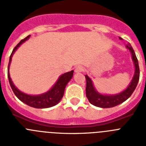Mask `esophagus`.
<instances>
[{
    "label": "esophagus",
    "instance_id": "34e87169",
    "mask_svg": "<svg viewBox=\"0 0 146 146\" xmlns=\"http://www.w3.org/2000/svg\"><path fill=\"white\" fill-rule=\"evenodd\" d=\"M83 69H83V67L82 66H77L75 69H74V72L75 73H80V72H82L83 71Z\"/></svg>",
    "mask_w": 146,
    "mask_h": 146
}]
</instances>
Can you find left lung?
<instances>
[{
	"label": "left lung",
	"instance_id": "1",
	"mask_svg": "<svg viewBox=\"0 0 146 146\" xmlns=\"http://www.w3.org/2000/svg\"><path fill=\"white\" fill-rule=\"evenodd\" d=\"M120 39H122L119 37ZM126 47L130 51L131 54V59L135 66V73L134 76L125 90L116 94H103L98 92L97 90L95 88L94 86V82L86 74V96L91 104L96 107L102 108H110L117 106L118 104L123 103L126 99L130 97L132 93L135 90L137 85L138 83L139 78H140V69H139L138 60L136 57L133 48L131 47L130 44L126 45Z\"/></svg>",
	"mask_w": 146,
	"mask_h": 146
}]
</instances>
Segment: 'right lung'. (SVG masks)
Segmentation results:
<instances>
[{"mask_svg": "<svg viewBox=\"0 0 146 146\" xmlns=\"http://www.w3.org/2000/svg\"><path fill=\"white\" fill-rule=\"evenodd\" d=\"M30 36H31L29 35L26 38L21 40L16 47L14 48L11 55H10L9 62V66H8V78H9V84L11 86L13 92L15 93L17 97L23 103L28 104V106L35 108H40V109L51 108V107L56 105L61 100L64 94L66 86L73 77L74 71L72 70L71 72H66L64 74H61L58 77V79L54 84V86L49 91L44 93V94H38V95H30V94H27L20 91L15 86V84L13 83L12 80H11L9 74V66L14 53L20 47L22 44L24 43L25 41H27L30 38Z\"/></svg>", "mask_w": 146, "mask_h": 146, "instance_id": "right-lung-1", "label": "right lung"}]
</instances>
